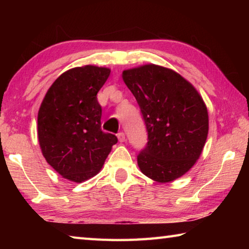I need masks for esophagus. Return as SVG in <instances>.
Segmentation results:
<instances>
[{
  "mask_svg": "<svg viewBox=\"0 0 249 249\" xmlns=\"http://www.w3.org/2000/svg\"><path fill=\"white\" fill-rule=\"evenodd\" d=\"M117 138H119V141H120L121 142H125V134H124L123 132H120L119 134H117Z\"/></svg>",
  "mask_w": 249,
  "mask_h": 249,
  "instance_id": "obj_1",
  "label": "esophagus"
}]
</instances>
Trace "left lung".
Segmentation results:
<instances>
[{"label": "left lung", "mask_w": 249, "mask_h": 249, "mask_svg": "<svg viewBox=\"0 0 249 249\" xmlns=\"http://www.w3.org/2000/svg\"><path fill=\"white\" fill-rule=\"evenodd\" d=\"M146 124L148 142L137 156L141 171L166 183L191 169L205 145L209 115L203 99L176 71L157 65L124 70Z\"/></svg>", "instance_id": "left-lung-1"}]
</instances>
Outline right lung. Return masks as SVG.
Masks as SVG:
<instances>
[{"label":"right lung","instance_id":"right-lung-1","mask_svg":"<svg viewBox=\"0 0 249 249\" xmlns=\"http://www.w3.org/2000/svg\"><path fill=\"white\" fill-rule=\"evenodd\" d=\"M111 70L104 67L72 68L56 79L38 111V141L44 157L59 175L83 182L102 168L117 142L101 129L102 108L96 94Z\"/></svg>","mask_w":249,"mask_h":249}]
</instances>
